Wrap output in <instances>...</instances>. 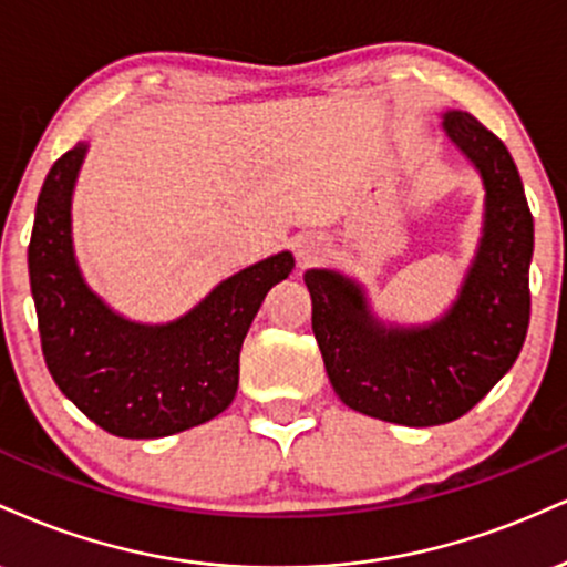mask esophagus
<instances>
[{
	"label": "esophagus",
	"mask_w": 567,
	"mask_h": 567,
	"mask_svg": "<svg viewBox=\"0 0 567 567\" xmlns=\"http://www.w3.org/2000/svg\"><path fill=\"white\" fill-rule=\"evenodd\" d=\"M295 251H297L299 265H310L323 255L326 246L318 236H299L295 241Z\"/></svg>",
	"instance_id": "obj_1"
}]
</instances>
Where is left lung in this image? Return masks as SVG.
Returning <instances> with one entry per match:
<instances>
[{
  "label": "left lung",
  "mask_w": 567,
  "mask_h": 567,
  "mask_svg": "<svg viewBox=\"0 0 567 567\" xmlns=\"http://www.w3.org/2000/svg\"><path fill=\"white\" fill-rule=\"evenodd\" d=\"M443 132L485 188L481 241L451 308L422 326L388 323L355 278L305 272L312 334L339 401L405 427L454 422L481 403L520 355L530 318L534 217L517 166L467 111L443 113Z\"/></svg>",
  "instance_id": "1"
}]
</instances>
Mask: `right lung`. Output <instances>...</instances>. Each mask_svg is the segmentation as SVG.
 <instances>
[{"mask_svg":"<svg viewBox=\"0 0 567 567\" xmlns=\"http://www.w3.org/2000/svg\"><path fill=\"white\" fill-rule=\"evenodd\" d=\"M86 148L76 143L52 164L33 215L29 276L47 369L111 435H175L233 403L246 331L295 257L278 251L233 272L169 323L130 321L90 289L73 255L71 202Z\"/></svg>","mask_w":567,"mask_h":567,"instance_id":"obj_1","label":"right lung"}]
</instances>
